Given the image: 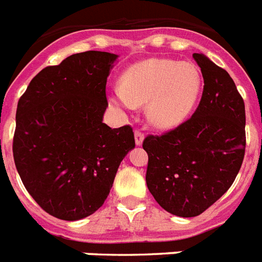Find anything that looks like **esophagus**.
<instances>
[{"instance_id": "1", "label": "esophagus", "mask_w": 262, "mask_h": 262, "mask_svg": "<svg viewBox=\"0 0 262 262\" xmlns=\"http://www.w3.org/2000/svg\"><path fill=\"white\" fill-rule=\"evenodd\" d=\"M144 141V135L141 133V131H135V143L137 146H142Z\"/></svg>"}]
</instances>
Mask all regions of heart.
Instances as JSON below:
<instances>
[{
    "mask_svg": "<svg viewBox=\"0 0 262 262\" xmlns=\"http://www.w3.org/2000/svg\"><path fill=\"white\" fill-rule=\"evenodd\" d=\"M202 73L193 63L174 59H147L133 64L110 95L119 110L146 104V119L162 131L185 123L202 95Z\"/></svg>",
    "mask_w": 262,
    "mask_h": 262,
    "instance_id": "1",
    "label": "heart"
}]
</instances>
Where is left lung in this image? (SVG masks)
Listing matches in <instances>:
<instances>
[{"instance_id": "obj_1", "label": "left lung", "mask_w": 262, "mask_h": 262, "mask_svg": "<svg viewBox=\"0 0 262 262\" xmlns=\"http://www.w3.org/2000/svg\"><path fill=\"white\" fill-rule=\"evenodd\" d=\"M204 89L192 118L162 137H147L146 183L156 202L181 217L198 216L227 192L245 156V104L229 73L193 54Z\"/></svg>"}]
</instances>
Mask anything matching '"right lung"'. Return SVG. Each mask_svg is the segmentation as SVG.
<instances>
[{
	"label": "right lung",
	"mask_w": 262,
	"mask_h": 262,
	"mask_svg": "<svg viewBox=\"0 0 262 262\" xmlns=\"http://www.w3.org/2000/svg\"><path fill=\"white\" fill-rule=\"evenodd\" d=\"M119 55L86 51L43 69L18 100L13 158L25 189L62 221L104 204L119 165L135 147L133 128H111L106 78Z\"/></svg>",
	"instance_id": "right-lung-1"
}]
</instances>
